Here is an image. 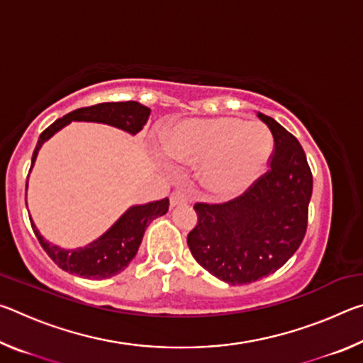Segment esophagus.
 <instances>
[{
  "label": "esophagus",
  "mask_w": 363,
  "mask_h": 363,
  "mask_svg": "<svg viewBox=\"0 0 363 363\" xmlns=\"http://www.w3.org/2000/svg\"><path fill=\"white\" fill-rule=\"evenodd\" d=\"M169 201H171V206L184 205V203H187V196H186V194H182V192H179V190H177V192L171 194Z\"/></svg>",
  "instance_id": "obj_1"
}]
</instances>
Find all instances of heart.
I'll use <instances>...</instances> for the list:
<instances>
[{"instance_id":"heart-1","label":"heart","mask_w":363,"mask_h":363,"mask_svg":"<svg viewBox=\"0 0 363 363\" xmlns=\"http://www.w3.org/2000/svg\"><path fill=\"white\" fill-rule=\"evenodd\" d=\"M164 150L179 162L199 164V181L208 194L232 199L266 174L274 157V136L259 121L237 116L190 118L171 126Z\"/></svg>"}]
</instances>
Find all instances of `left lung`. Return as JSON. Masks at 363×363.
Returning a JSON list of instances; mask_svg holds the SVG:
<instances>
[{"mask_svg":"<svg viewBox=\"0 0 363 363\" xmlns=\"http://www.w3.org/2000/svg\"><path fill=\"white\" fill-rule=\"evenodd\" d=\"M274 136L270 171L248 192L223 205L196 203L190 253L229 285H247L279 270L296 253L307 227L312 174L298 139L257 112Z\"/></svg>","mask_w":363,"mask_h":363,"instance_id":"1","label":"left lung"}]
</instances>
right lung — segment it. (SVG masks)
Here are the masks:
<instances>
[{"instance_id":"right-lung-1","label":"right lung","mask_w":363,"mask_h":363,"mask_svg":"<svg viewBox=\"0 0 363 363\" xmlns=\"http://www.w3.org/2000/svg\"><path fill=\"white\" fill-rule=\"evenodd\" d=\"M150 116V108L143 106L136 101L126 102H102L93 107L77 108L73 112L67 113L62 118L52 123L51 126L41 133L38 144L35 147L32 157V168L35 167L36 157L45 143H48L54 134L64 130L72 121H86V123H101V125L113 126L116 130H121L131 136L143 130V126ZM28 190V181H27ZM27 196V194H26ZM27 201V200H26ZM169 200H157L145 205H133L108 227V229L84 247L78 248H62L56 243H51L41 235V232L30 216L33 232L38 238L41 247L45 248L49 257L57 264L65 272L78 275L83 279L102 280L110 279L113 275L125 270L130 262L138 255V250L143 242L147 225L153 219H157L168 213Z\"/></svg>"}]
</instances>
